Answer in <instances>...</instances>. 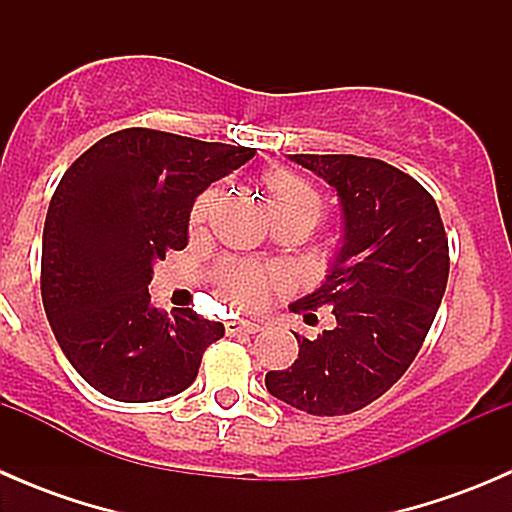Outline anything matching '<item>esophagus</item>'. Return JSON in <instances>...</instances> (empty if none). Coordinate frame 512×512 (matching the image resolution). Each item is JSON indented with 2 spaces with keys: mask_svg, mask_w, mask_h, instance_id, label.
Wrapping results in <instances>:
<instances>
[{
  "mask_svg": "<svg viewBox=\"0 0 512 512\" xmlns=\"http://www.w3.org/2000/svg\"><path fill=\"white\" fill-rule=\"evenodd\" d=\"M225 332L230 337H235V334H255L260 332V324L245 322V319H230V322H225Z\"/></svg>",
  "mask_w": 512,
  "mask_h": 512,
  "instance_id": "34e87169",
  "label": "esophagus"
}]
</instances>
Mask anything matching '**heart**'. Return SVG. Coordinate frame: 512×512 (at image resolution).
Here are the masks:
<instances>
[{
  "mask_svg": "<svg viewBox=\"0 0 512 512\" xmlns=\"http://www.w3.org/2000/svg\"><path fill=\"white\" fill-rule=\"evenodd\" d=\"M262 190H265L267 208L272 218H299L309 225L319 223L324 215V195L312 180L294 170H270L262 175ZM218 188H208L195 198L190 208V225H200L208 220L210 210L218 203ZM220 287L232 304L245 309L262 307L270 297V289L280 285V277L267 275L255 265H227L218 272Z\"/></svg>",
  "mask_w": 512,
  "mask_h": 512,
  "instance_id": "obj_1",
  "label": "heart"
}]
</instances>
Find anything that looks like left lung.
Masks as SVG:
<instances>
[{
    "label": "left lung",
    "mask_w": 512,
    "mask_h": 512,
    "mask_svg": "<svg viewBox=\"0 0 512 512\" xmlns=\"http://www.w3.org/2000/svg\"><path fill=\"white\" fill-rule=\"evenodd\" d=\"M334 185L344 247L327 282L294 302L332 307L337 327L297 337L299 356L265 376L267 391L312 416H344L384 396L421 352L448 282V237L433 195L379 158L292 156Z\"/></svg>",
    "instance_id": "obj_1"
}]
</instances>
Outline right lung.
<instances>
[{
  "label": "right lung",
  "mask_w": 512,
  "mask_h": 512,
  "mask_svg": "<svg viewBox=\"0 0 512 512\" xmlns=\"http://www.w3.org/2000/svg\"><path fill=\"white\" fill-rule=\"evenodd\" d=\"M255 148L123 128L71 163L51 195L41 299L81 379L126 404L160 401L195 381L225 334L190 307L151 304L153 260L188 245L193 200Z\"/></svg>",
  "instance_id": "1"
}]
</instances>
